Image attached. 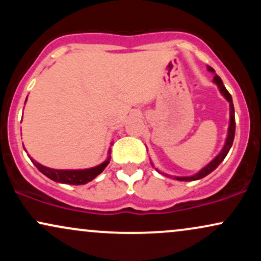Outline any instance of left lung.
I'll use <instances>...</instances> for the list:
<instances>
[{
  "mask_svg": "<svg viewBox=\"0 0 261 261\" xmlns=\"http://www.w3.org/2000/svg\"><path fill=\"white\" fill-rule=\"evenodd\" d=\"M207 71L210 72H212L215 74L214 77V83L218 87V89H220V93L223 95L224 99L229 103V125H228V131H227V137H226V141H224V145L222 149H221V152L218 153L216 157L214 158L211 162H210L208 164H206L205 167H203L202 169H200L199 172L195 173L194 175H189V176H172V175H168V174H164V173H162L155 168L158 173H161V174L168 176V178H173L175 179V180H179V181H193V180H199V179H202L203 176L208 175L210 173L214 172L215 169L217 168L218 166L221 164V162H222L224 158H226L227 153L229 152L230 147H232V143H233V140H234V134H236V119H234V107H233V100H232V95L229 94V92L227 91L226 87H224L222 80L220 79V77L217 76L216 73H215V70L212 67H210L207 66ZM152 167L153 166V163L151 162Z\"/></svg>",
  "mask_w": 261,
  "mask_h": 261,
  "instance_id": "1",
  "label": "left lung"
}]
</instances>
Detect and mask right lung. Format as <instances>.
<instances>
[{
	"label": "right lung",
	"mask_w": 261,
	"mask_h": 261,
	"mask_svg": "<svg viewBox=\"0 0 261 261\" xmlns=\"http://www.w3.org/2000/svg\"><path fill=\"white\" fill-rule=\"evenodd\" d=\"M110 152H112V149L109 148V151H108V158L103 162V163L87 169H54L49 168V167H45L43 164L39 163V162L34 161L33 158H31V155H29V158H31L33 163H34V166L37 167L45 176H47V178L51 179V180L56 182H62V184L83 185L87 184L88 181H92L95 176L99 175L100 173L106 169V167L110 162Z\"/></svg>",
	"instance_id": "add662e5"
}]
</instances>
